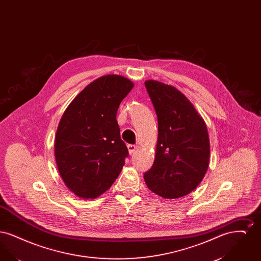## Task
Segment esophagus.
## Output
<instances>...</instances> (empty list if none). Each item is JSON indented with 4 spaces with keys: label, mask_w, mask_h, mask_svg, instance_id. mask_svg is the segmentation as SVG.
<instances>
[{
    "label": "esophagus",
    "mask_w": 261,
    "mask_h": 261,
    "mask_svg": "<svg viewBox=\"0 0 261 261\" xmlns=\"http://www.w3.org/2000/svg\"><path fill=\"white\" fill-rule=\"evenodd\" d=\"M127 148H128V150H129V153L132 154L136 150L137 146H135V145H128Z\"/></svg>",
    "instance_id": "esophagus-1"
}]
</instances>
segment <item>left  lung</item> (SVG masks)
I'll list each match as a JSON object with an SVG mask.
<instances>
[{
    "label": "left lung",
    "mask_w": 261,
    "mask_h": 261,
    "mask_svg": "<svg viewBox=\"0 0 261 261\" xmlns=\"http://www.w3.org/2000/svg\"><path fill=\"white\" fill-rule=\"evenodd\" d=\"M158 116L155 159L144 179L163 199H179L199 186L210 164V138L204 120L176 88L145 82Z\"/></svg>",
    "instance_id": "left-lung-1"
}]
</instances>
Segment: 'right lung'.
<instances>
[{
  "label": "right lung",
  "instance_id": "right-lung-1",
  "mask_svg": "<svg viewBox=\"0 0 261 261\" xmlns=\"http://www.w3.org/2000/svg\"><path fill=\"white\" fill-rule=\"evenodd\" d=\"M134 84L106 75L81 91L63 113L55 141L62 180L79 198L95 199L109 190L129 152L120 138L116 112Z\"/></svg>",
  "mask_w": 261,
  "mask_h": 261
}]
</instances>
